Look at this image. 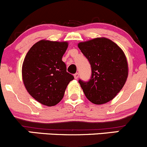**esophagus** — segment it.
<instances>
[{
	"label": "esophagus",
	"instance_id": "1",
	"mask_svg": "<svg viewBox=\"0 0 147 147\" xmlns=\"http://www.w3.org/2000/svg\"><path fill=\"white\" fill-rule=\"evenodd\" d=\"M78 76H79V74H78V73H76L75 74H74V78H75V79H78Z\"/></svg>",
	"mask_w": 147,
	"mask_h": 147
}]
</instances>
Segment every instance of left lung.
<instances>
[{
    "label": "left lung",
    "instance_id": "8db88e82",
    "mask_svg": "<svg viewBox=\"0 0 147 147\" xmlns=\"http://www.w3.org/2000/svg\"><path fill=\"white\" fill-rule=\"evenodd\" d=\"M78 46L91 68L88 81L78 80L86 96L95 104L109 102L121 91L128 76L127 61L123 51L106 38L81 42Z\"/></svg>",
    "mask_w": 147,
    "mask_h": 147
}]
</instances>
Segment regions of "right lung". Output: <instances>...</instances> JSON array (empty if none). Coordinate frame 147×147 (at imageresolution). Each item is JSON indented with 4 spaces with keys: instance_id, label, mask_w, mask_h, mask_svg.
<instances>
[{
    "instance_id": "right-lung-1",
    "label": "right lung",
    "mask_w": 147,
    "mask_h": 147,
    "mask_svg": "<svg viewBox=\"0 0 147 147\" xmlns=\"http://www.w3.org/2000/svg\"><path fill=\"white\" fill-rule=\"evenodd\" d=\"M67 48V42L42 40L35 43L25 57L24 85L30 95L43 105L52 107L60 102L74 78L62 61Z\"/></svg>"
}]
</instances>
